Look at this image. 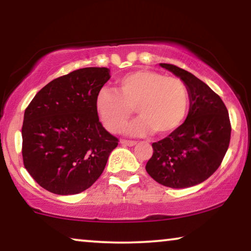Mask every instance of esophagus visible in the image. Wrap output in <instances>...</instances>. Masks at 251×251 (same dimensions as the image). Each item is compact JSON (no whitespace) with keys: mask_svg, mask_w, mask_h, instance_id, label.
I'll return each instance as SVG.
<instances>
[{"mask_svg":"<svg viewBox=\"0 0 251 251\" xmlns=\"http://www.w3.org/2000/svg\"><path fill=\"white\" fill-rule=\"evenodd\" d=\"M120 143H122L123 146L133 147V146L136 145V141H131V140H122V141H120Z\"/></svg>","mask_w":251,"mask_h":251,"instance_id":"esophagus-1","label":"esophagus"}]
</instances>
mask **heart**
I'll use <instances>...</instances> for the list:
<instances>
[{
    "label": "heart",
    "mask_w": 251,
    "mask_h": 251,
    "mask_svg": "<svg viewBox=\"0 0 251 251\" xmlns=\"http://www.w3.org/2000/svg\"><path fill=\"white\" fill-rule=\"evenodd\" d=\"M189 106L186 83L178 76L138 70L117 80L116 92L102 89L95 99L96 112L112 133H120L134 112L141 117L129 128L132 134L155 131L158 135L175 132L183 123Z\"/></svg>",
    "instance_id": "heart-1"
}]
</instances>
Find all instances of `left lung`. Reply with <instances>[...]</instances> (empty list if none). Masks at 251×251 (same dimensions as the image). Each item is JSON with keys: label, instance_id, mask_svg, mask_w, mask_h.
<instances>
[{"label": "left lung", "instance_id": "8db88e82", "mask_svg": "<svg viewBox=\"0 0 251 251\" xmlns=\"http://www.w3.org/2000/svg\"><path fill=\"white\" fill-rule=\"evenodd\" d=\"M160 66L186 83L189 112L179 128L152 143L146 170L160 185L187 188L204 181L222 164L232 131L229 116L223 100L202 80L173 64Z\"/></svg>", "mask_w": 251, "mask_h": 251}]
</instances>
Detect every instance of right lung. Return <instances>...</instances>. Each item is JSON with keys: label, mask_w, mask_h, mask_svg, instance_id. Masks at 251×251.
I'll return each instance as SVG.
<instances>
[{"label": "right lung", "mask_w": 251, "mask_h": 251, "mask_svg": "<svg viewBox=\"0 0 251 251\" xmlns=\"http://www.w3.org/2000/svg\"><path fill=\"white\" fill-rule=\"evenodd\" d=\"M110 79L106 68H83L53 79L24 113L23 162L42 188L73 195L102 175L119 140L100 122L98 93Z\"/></svg>", "instance_id": "1"}]
</instances>
